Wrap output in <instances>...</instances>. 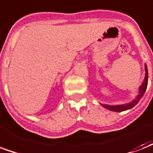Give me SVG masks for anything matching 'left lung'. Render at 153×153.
Listing matches in <instances>:
<instances>
[{
    "label": "left lung",
    "mask_w": 153,
    "mask_h": 153,
    "mask_svg": "<svg viewBox=\"0 0 153 153\" xmlns=\"http://www.w3.org/2000/svg\"><path fill=\"white\" fill-rule=\"evenodd\" d=\"M145 71H146V74H145V78H144V81L143 82V84L140 88V92H139V95L137 96L136 100H134L133 102H130L128 104L125 105H119V106H109V105H102L105 108H107L108 110L113 111H123L128 110V109H131L136 106L138 102L140 100L143 95L145 93V91L147 89V86H148V81H149V75H148V68L147 66L145 65Z\"/></svg>",
    "instance_id": "obj_1"
}]
</instances>
